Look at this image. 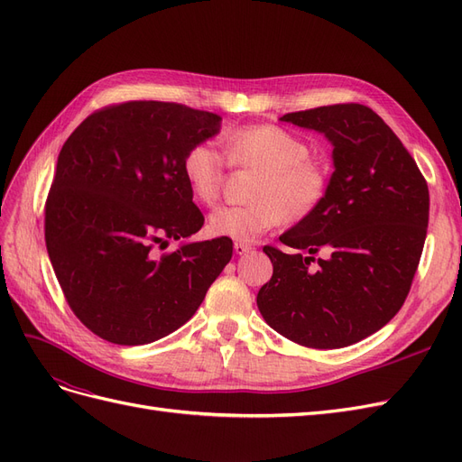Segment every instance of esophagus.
<instances>
[{
  "label": "esophagus",
  "mask_w": 462,
  "mask_h": 462,
  "mask_svg": "<svg viewBox=\"0 0 462 462\" xmlns=\"http://www.w3.org/2000/svg\"><path fill=\"white\" fill-rule=\"evenodd\" d=\"M250 248H253V246L246 245V243H235V253L239 254V256H241V254H246Z\"/></svg>",
  "instance_id": "esophagus-1"
}]
</instances>
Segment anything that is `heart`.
<instances>
[{
  "label": "heart",
  "instance_id": "heart-1",
  "mask_svg": "<svg viewBox=\"0 0 462 462\" xmlns=\"http://www.w3.org/2000/svg\"><path fill=\"white\" fill-rule=\"evenodd\" d=\"M223 155L208 143L192 144L180 162V171L192 199L214 208L223 192L227 165L258 170L250 189L253 202L221 206L208 217V229L217 236L250 243L277 227L283 219L302 221L324 202L329 171L310 156L302 138L277 125H245L221 138Z\"/></svg>",
  "mask_w": 462,
  "mask_h": 462
}]
</instances>
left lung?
<instances>
[{"instance_id":"1","label":"left lung","mask_w":462,"mask_h":462,"mask_svg":"<svg viewBox=\"0 0 462 462\" xmlns=\"http://www.w3.org/2000/svg\"><path fill=\"white\" fill-rule=\"evenodd\" d=\"M282 121L324 133L335 171L316 212L263 246L273 275L258 310L283 337L341 348L382 329L407 299L428 231L424 175L385 121L362 104L287 114ZM327 256L316 263L313 254Z\"/></svg>"}]
</instances>
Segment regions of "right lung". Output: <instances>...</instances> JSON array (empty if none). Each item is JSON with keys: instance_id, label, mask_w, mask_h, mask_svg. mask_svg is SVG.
I'll use <instances>...</instances> for the list:
<instances>
[{"instance_id": "obj_1", "label": "right lung", "mask_w": 462, "mask_h": 462, "mask_svg": "<svg viewBox=\"0 0 462 462\" xmlns=\"http://www.w3.org/2000/svg\"><path fill=\"white\" fill-rule=\"evenodd\" d=\"M221 117L173 102L106 106L67 138L46 200V246L75 316L97 337L146 345L194 316L233 241L185 243L204 216L180 171Z\"/></svg>"}]
</instances>
